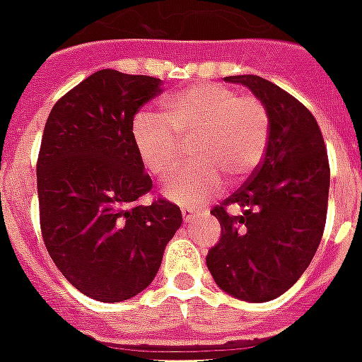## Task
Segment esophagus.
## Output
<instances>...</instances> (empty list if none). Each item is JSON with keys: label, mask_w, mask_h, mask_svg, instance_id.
<instances>
[{"label": "esophagus", "mask_w": 362, "mask_h": 362, "mask_svg": "<svg viewBox=\"0 0 362 362\" xmlns=\"http://www.w3.org/2000/svg\"><path fill=\"white\" fill-rule=\"evenodd\" d=\"M197 216V211H194V209H182V218H184V222H192Z\"/></svg>", "instance_id": "1"}]
</instances>
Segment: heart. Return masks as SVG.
<instances>
[{
    "label": "heart",
    "mask_w": 362,
    "mask_h": 362,
    "mask_svg": "<svg viewBox=\"0 0 362 362\" xmlns=\"http://www.w3.org/2000/svg\"><path fill=\"white\" fill-rule=\"evenodd\" d=\"M165 120L140 111L132 120V141L141 165L163 178L180 160V141L192 140L194 165L173 174L160 194L194 209L228 182L243 180L263 160L269 146V115L255 98H238L224 84L202 82L163 101Z\"/></svg>",
    "instance_id": "1"
}]
</instances>
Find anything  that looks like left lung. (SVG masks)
<instances>
[{
  "label": "left lung",
  "mask_w": 362,
  "mask_h": 362,
  "mask_svg": "<svg viewBox=\"0 0 362 362\" xmlns=\"http://www.w3.org/2000/svg\"><path fill=\"white\" fill-rule=\"evenodd\" d=\"M269 115V146L253 178L211 211L221 240L209 249L216 286L249 303L272 301L301 278L326 224L330 167L317 120L282 88L255 74L226 76ZM243 211L238 217L226 209Z\"/></svg>",
  "instance_id": "1"
}]
</instances>
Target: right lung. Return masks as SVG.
<instances>
[{"instance_id":"obj_1","label":"right lung","mask_w":362,"mask_h":362,"mask_svg":"<svg viewBox=\"0 0 362 362\" xmlns=\"http://www.w3.org/2000/svg\"><path fill=\"white\" fill-rule=\"evenodd\" d=\"M163 80L103 69L59 99L38 157L40 222L61 274L84 296L119 303L153 282L180 209L151 189L132 120Z\"/></svg>"}]
</instances>
